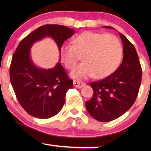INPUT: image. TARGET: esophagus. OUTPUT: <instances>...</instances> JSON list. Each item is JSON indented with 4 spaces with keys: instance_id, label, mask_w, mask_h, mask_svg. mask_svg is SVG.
I'll list each match as a JSON object with an SVG mask.
<instances>
[{
    "instance_id": "esophagus-1",
    "label": "esophagus",
    "mask_w": 151,
    "mask_h": 151,
    "mask_svg": "<svg viewBox=\"0 0 151 151\" xmlns=\"http://www.w3.org/2000/svg\"><path fill=\"white\" fill-rule=\"evenodd\" d=\"M73 84H74V86H75V87L78 88H83V86L86 85V83H85V82H82L80 81H74Z\"/></svg>"
}]
</instances>
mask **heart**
<instances>
[{"label":"heart","mask_w":151,"mask_h":151,"mask_svg":"<svg viewBox=\"0 0 151 151\" xmlns=\"http://www.w3.org/2000/svg\"><path fill=\"white\" fill-rule=\"evenodd\" d=\"M60 55L64 65L69 70L75 67L82 56L83 62L73 70V77L86 78L94 75L96 78H103L118 68L122 48L113 35L85 31L75 37L73 45L64 44Z\"/></svg>","instance_id":"1"}]
</instances>
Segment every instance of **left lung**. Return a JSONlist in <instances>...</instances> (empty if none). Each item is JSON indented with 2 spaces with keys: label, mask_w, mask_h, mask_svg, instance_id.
Masks as SVG:
<instances>
[{
  "label": "left lung",
  "mask_w": 151,
  "mask_h": 151,
  "mask_svg": "<svg viewBox=\"0 0 151 151\" xmlns=\"http://www.w3.org/2000/svg\"><path fill=\"white\" fill-rule=\"evenodd\" d=\"M119 35L123 45L122 63L111 75L90 84L93 96L85 104L88 113L100 122L113 121L124 114L135 102L141 83L142 68L137 50L123 35Z\"/></svg>",
  "instance_id": "8db88e82"
}]
</instances>
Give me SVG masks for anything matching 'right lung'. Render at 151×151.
Returning <instances> with one entry per match:
<instances>
[{"instance_id":"add662e5","label":"right lung","mask_w":151,"mask_h":151,"mask_svg":"<svg viewBox=\"0 0 151 151\" xmlns=\"http://www.w3.org/2000/svg\"><path fill=\"white\" fill-rule=\"evenodd\" d=\"M75 34L73 29L63 25L46 24L27 35L18 45L10 66V79L20 105L30 115L39 119L55 116L62 109L73 81L58 62L54 68L37 67L30 57L36 41L45 37L54 39L60 48L65 40Z\"/></svg>"}]
</instances>
